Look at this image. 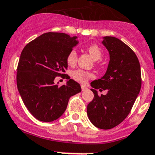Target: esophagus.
Here are the masks:
<instances>
[{"label": "esophagus", "mask_w": 155, "mask_h": 155, "mask_svg": "<svg viewBox=\"0 0 155 155\" xmlns=\"http://www.w3.org/2000/svg\"><path fill=\"white\" fill-rule=\"evenodd\" d=\"M87 89H88V88H87V87H85L84 85H81V90L84 91V90H87Z\"/></svg>", "instance_id": "34e87169"}]
</instances>
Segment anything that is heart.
Returning a JSON list of instances; mask_svg holds the SVG:
<instances>
[{
	"instance_id": "1",
	"label": "heart",
	"mask_w": 155,
	"mask_h": 155,
	"mask_svg": "<svg viewBox=\"0 0 155 155\" xmlns=\"http://www.w3.org/2000/svg\"><path fill=\"white\" fill-rule=\"evenodd\" d=\"M87 51L93 58L94 60H100L103 56V51L97 45H92L87 48ZM78 60V53L75 49H72L67 55V63L69 66H74ZM71 76L76 81L84 84L88 81V79L93 78V74L91 72L83 71V70H76L71 73Z\"/></svg>"
}]
</instances>
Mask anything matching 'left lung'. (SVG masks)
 Wrapping results in <instances>:
<instances>
[{
    "mask_svg": "<svg viewBox=\"0 0 155 155\" xmlns=\"http://www.w3.org/2000/svg\"><path fill=\"white\" fill-rule=\"evenodd\" d=\"M102 43L109 51V64L104 77L91 82L94 98L87 114L96 127L110 129L130 113L140 91L141 71L137 55L121 40L107 36ZM96 89L108 93L99 97Z\"/></svg>",
    "mask_w": 155,
    "mask_h": 155,
    "instance_id": "left-lung-1",
    "label": "left lung"
}]
</instances>
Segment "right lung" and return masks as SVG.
<instances>
[{"mask_svg": "<svg viewBox=\"0 0 155 155\" xmlns=\"http://www.w3.org/2000/svg\"><path fill=\"white\" fill-rule=\"evenodd\" d=\"M78 44L77 37L48 32L33 40L21 52L17 67V88L22 101L35 118L50 122L62 116L71 96L81 91L73 79L58 86L55 77L67 69V55Z\"/></svg>", "mask_w": 155, "mask_h": 155, "instance_id": "obj_1", "label": "right lung"}]
</instances>
